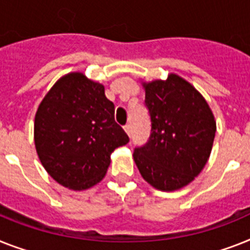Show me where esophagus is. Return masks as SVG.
Segmentation results:
<instances>
[{
	"mask_svg": "<svg viewBox=\"0 0 250 250\" xmlns=\"http://www.w3.org/2000/svg\"><path fill=\"white\" fill-rule=\"evenodd\" d=\"M124 130L126 131V134L130 137V134H131V126H130L129 124H127V125H125V126H124Z\"/></svg>",
	"mask_w": 250,
	"mask_h": 250,
	"instance_id": "esophagus-1",
	"label": "esophagus"
}]
</instances>
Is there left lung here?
I'll return each mask as SVG.
<instances>
[{"label": "left lung", "instance_id": "8db88e82", "mask_svg": "<svg viewBox=\"0 0 250 250\" xmlns=\"http://www.w3.org/2000/svg\"><path fill=\"white\" fill-rule=\"evenodd\" d=\"M152 121L150 137L133 157L144 180L162 191L179 190L207 164L216 120L207 101L176 74L142 82Z\"/></svg>", "mask_w": 250, "mask_h": 250}]
</instances>
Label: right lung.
I'll use <instances>...</instances> for the list:
<instances>
[{"label": "right lung", "mask_w": 250, "mask_h": 250, "mask_svg": "<svg viewBox=\"0 0 250 250\" xmlns=\"http://www.w3.org/2000/svg\"><path fill=\"white\" fill-rule=\"evenodd\" d=\"M113 115L104 86L83 73L66 74L53 84L34 119L37 154L53 180L79 191L102 180L111 153L129 142Z\"/></svg>", "instance_id": "obj_1"}]
</instances>
